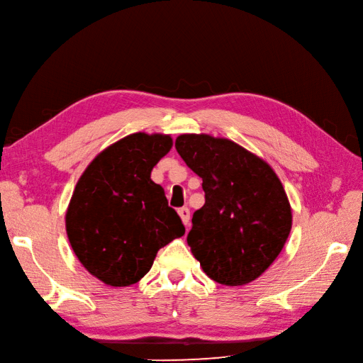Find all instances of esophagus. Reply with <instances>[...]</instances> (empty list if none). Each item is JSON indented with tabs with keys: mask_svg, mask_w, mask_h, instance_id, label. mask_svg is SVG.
<instances>
[{
	"mask_svg": "<svg viewBox=\"0 0 363 363\" xmlns=\"http://www.w3.org/2000/svg\"><path fill=\"white\" fill-rule=\"evenodd\" d=\"M179 216L182 218L183 225L186 226V228H189V209L188 208H180L179 209Z\"/></svg>",
	"mask_w": 363,
	"mask_h": 363,
	"instance_id": "34e87169",
	"label": "esophagus"
}]
</instances>
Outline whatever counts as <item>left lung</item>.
<instances>
[{"label":"left lung","instance_id":"8db88e82","mask_svg":"<svg viewBox=\"0 0 363 363\" xmlns=\"http://www.w3.org/2000/svg\"><path fill=\"white\" fill-rule=\"evenodd\" d=\"M177 152L203 180L205 205L192 216L188 245L206 276L240 286L260 277L284 250L293 225L272 167L228 138L183 134Z\"/></svg>","mask_w":363,"mask_h":363}]
</instances>
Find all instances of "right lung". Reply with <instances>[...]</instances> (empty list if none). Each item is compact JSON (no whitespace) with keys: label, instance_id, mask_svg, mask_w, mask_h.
Returning <instances> with one entry per match:
<instances>
[{"label":"right lung","instance_id":"right-lung-1","mask_svg":"<svg viewBox=\"0 0 363 363\" xmlns=\"http://www.w3.org/2000/svg\"><path fill=\"white\" fill-rule=\"evenodd\" d=\"M171 147V135L135 132L106 147L79 177L66 233L79 263L106 285L137 284L158 250L184 234L163 188L151 180Z\"/></svg>","mask_w":363,"mask_h":363}]
</instances>
